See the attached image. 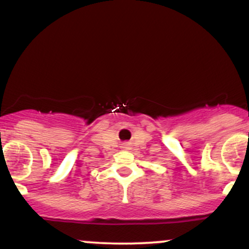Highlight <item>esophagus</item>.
I'll list each match as a JSON object with an SVG mask.
<instances>
[{
    "instance_id": "1",
    "label": "esophagus",
    "mask_w": 249,
    "mask_h": 249,
    "mask_svg": "<svg viewBox=\"0 0 249 249\" xmlns=\"http://www.w3.org/2000/svg\"><path fill=\"white\" fill-rule=\"evenodd\" d=\"M123 147H126V144H124V145H123Z\"/></svg>"
}]
</instances>
